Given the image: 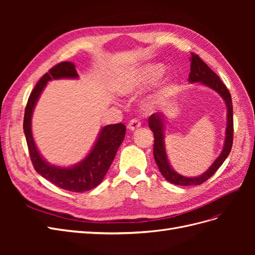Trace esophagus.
<instances>
[{
  "label": "esophagus",
  "instance_id": "1",
  "mask_svg": "<svg viewBox=\"0 0 255 255\" xmlns=\"http://www.w3.org/2000/svg\"><path fill=\"white\" fill-rule=\"evenodd\" d=\"M140 126H141V123H140L139 120H138V119H133V120H130V122L128 123V128L130 130H136L137 128H140Z\"/></svg>",
  "mask_w": 255,
  "mask_h": 255
}]
</instances>
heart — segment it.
Masks as SVG:
<instances>
[{
	"label": "heart",
	"mask_w": 255,
	"mask_h": 255,
	"mask_svg": "<svg viewBox=\"0 0 255 255\" xmlns=\"http://www.w3.org/2000/svg\"><path fill=\"white\" fill-rule=\"evenodd\" d=\"M164 72L165 68L159 64L144 66L122 78L118 83V90L121 95L125 96L139 94L145 88H148L150 85L155 83ZM170 88L171 87L166 88L163 94L170 91Z\"/></svg>",
	"instance_id": "1"
}]
</instances>
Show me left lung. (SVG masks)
I'll return each mask as SVG.
<instances>
[{
	"instance_id": "obj_1",
	"label": "left lung",
	"mask_w": 255,
	"mask_h": 255,
	"mask_svg": "<svg viewBox=\"0 0 255 255\" xmlns=\"http://www.w3.org/2000/svg\"><path fill=\"white\" fill-rule=\"evenodd\" d=\"M189 83H200L215 90L220 97L227 106V128H226V138L223 143V149L220 155L215 159L214 163L207 170L199 176L187 177L174 171L166 153L165 146V123L166 116L163 114H153L149 117V128L154 135V146L153 154L154 159L159 169L160 173L163 174L165 179L175 185L181 186H191V185H200L207 181L210 177L218 170V168L223 164L228 157V155L232 149L233 144V105L232 98L226 85L223 84L219 76L216 74L212 69L208 67L204 61L200 58L197 54L191 53L190 56V73L188 78Z\"/></svg>"
}]
</instances>
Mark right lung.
I'll return each mask as SVG.
<instances>
[{
  "mask_svg": "<svg viewBox=\"0 0 255 255\" xmlns=\"http://www.w3.org/2000/svg\"><path fill=\"white\" fill-rule=\"evenodd\" d=\"M60 79H79L73 63L63 61L51 68L36 84L25 107L23 129L28 152L35 170L57 187L73 192L87 191L101 183L113 163L120 144L126 136V126L122 123L105 126L100 130L97 140L87 156L70 167L51 165L38 151L32 133V117L35 106L48 82Z\"/></svg>",
  "mask_w": 255,
  "mask_h": 255,
  "instance_id": "obj_1",
  "label": "right lung"
}]
</instances>
